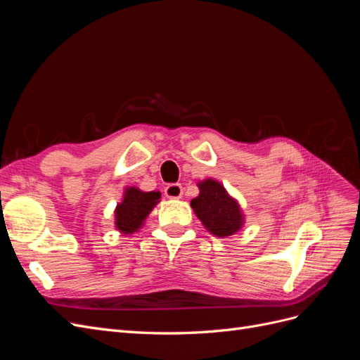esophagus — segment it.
<instances>
[{
    "label": "esophagus",
    "instance_id": "34e87169",
    "mask_svg": "<svg viewBox=\"0 0 360 360\" xmlns=\"http://www.w3.org/2000/svg\"><path fill=\"white\" fill-rule=\"evenodd\" d=\"M165 195L171 200H179L183 195V188L180 183H169L165 188Z\"/></svg>",
    "mask_w": 360,
    "mask_h": 360
}]
</instances>
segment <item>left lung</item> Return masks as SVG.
<instances>
[{
    "label": "left lung",
    "instance_id": "1",
    "mask_svg": "<svg viewBox=\"0 0 360 360\" xmlns=\"http://www.w3.org/2000/svg\"><path fill=\"white\" fill-rule=\"evenodd\" d=\"M200 195L191 201L195 214L212 234L226 237L243 225V214L238 204L226 193L219 181L207 179L198 184Z\"/></svg>",
    "mask_w": 360,
    "mask_h": 360
}]
</instances>
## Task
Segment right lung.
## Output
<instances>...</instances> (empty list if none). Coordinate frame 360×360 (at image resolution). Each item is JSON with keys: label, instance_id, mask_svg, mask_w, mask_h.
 <instances>
[{"label": "right lung", "instance_id": "obj_1", "mask_svg": "<svg viewBox=\"0 0 360 360\" xmlns=\"http://www.w3.org/2000/svg\"><path fill=\"white\" fill-rule=\"evenodd\" d=\"M159 192H143L136 188H127L123 202L115 209V225L122 233L132 234L143 225L151 209L159 202Z\"/></svg>", "mask_w": 360, "mask_h": 360}]
</instances>
